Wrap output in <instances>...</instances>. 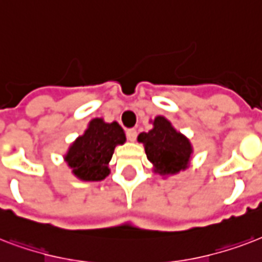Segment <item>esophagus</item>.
<instances>
[{
	"mask_svg": "<svg viewBox=\"0 0 262 262\" xmlns=\"http://www.w3.org/2000/svg\"><path fill=\"white\" fill-rule=\"evenodd\" d=\"M137 135H138V133L135 128L127 129V138H128V141H131V142L135 141V139H137Z\"/></svg>",
	"mask_w": 262,
	"mask_h": 262,
	"instance_id": "1",
	"label": "esophagus"
}]
</instances>
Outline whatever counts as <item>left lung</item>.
I'll use <instances>...</instances> for the list:
<instances>
[{"label":"left lung","mask_w":262,"mask_h":262,"mask_svg":"<svg viewBox=\"0 0 262 262\" xmlns=\"http://www.w3.org/2000/svg\"><path fill=\"white\" fill-rule=\"evenodd\" d=\"M150 123L153 128L149 133L139 134L138 142L143 143L147 160L153 164L154 173L171 176L186 171L194 151L190 139L164 116L154 117Z\"/></svg>","instance_id":"1"}]
</instances>
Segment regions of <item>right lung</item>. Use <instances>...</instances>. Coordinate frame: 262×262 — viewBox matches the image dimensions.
<instances>
[{
    "label": "right lung",
    "mask_w": 262,
    "mask_h": 262,
    "mask_svg": "<svg viewBox=\"0 0 262 262\" xmlns=\"http://www.w3.org/2000/svg\"><path fill=\"white\" fill-rule=\"evenodd\" d=\"M124 143V129L119 123H106L101 117H95L90 120L83 135L71 143L64 154V161L78 179L99 182L111 173L109 161L115 147Z\"/></svg>",
    "instance_id": "right-lung-1"
}]
</instances>
